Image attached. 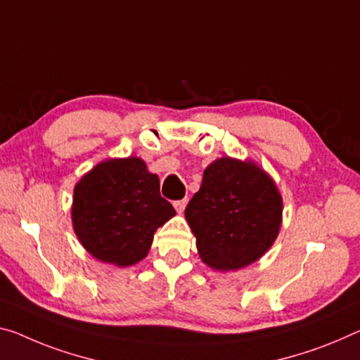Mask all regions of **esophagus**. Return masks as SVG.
<instances>
[{
  "label": "esophagus",
  "mask_w": 360,
  "mask_h": 360,
  "mask_svg": "<svg viewBox=\"0 0 360 360\" xmlns=\"http://www.w3.org/2000/svg\"><path fill=\"white\" fill-rule=\"evenodd\" d=\"M186 199H179V201H174V207H175V211L176 212H184L185 211V207H186Z\"/></svg>",
  "instance_id": "34e87169"
}]
</instances>
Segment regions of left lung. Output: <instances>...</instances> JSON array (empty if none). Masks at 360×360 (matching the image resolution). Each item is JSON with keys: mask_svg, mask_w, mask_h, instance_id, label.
I'll return each mask as SVG.
<instances>
[{"mask_svg": "<svg viewBox=\"0 0 360 360\" xmlns=\"http://www.w3.org/2000/svg\"><path fill=\"white\" fill-rule=\"evenodd\" d=\"M283 199L274 180L251 161L220 158L185 209L204 264L238 270L256 262L278 236Z\"/></svg>", "mask_w": 360, "mask_h": 360, "instance_id": "1", "label": "left lung"}]
</instances>
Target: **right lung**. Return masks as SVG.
<instances>
[{
  "label": "right lung",
  "instance_id": "add662e5",
  "mask_svg": "<svg viewBox=\"0 0 360 360\" xmlns=\"http://www.w3.org/2000/svg\"><path fill=\"white\" fill-rule=\"evenodd\" d=\"M174 215L159 193V176L140 158L99 162L74 188L77 238L98 261L119 267L145 259L154 231Z\"/></svg>",
  "mask_w": 360,
  "mask_h": 360
}]
</instances>
